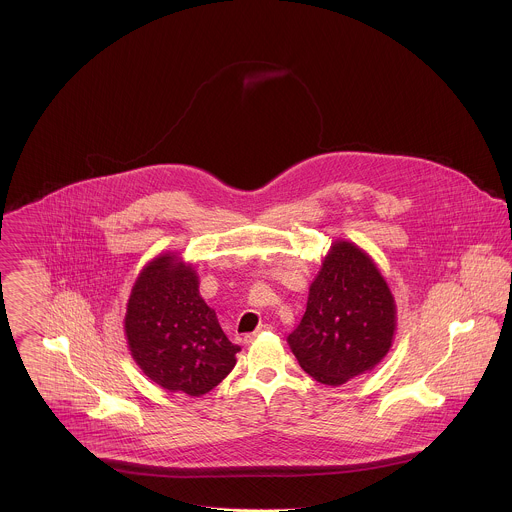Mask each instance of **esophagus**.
<instances>
[{
  "mask_svg": "<svg viewBox=\"0 0 512 512\" xmlns=\"http://www.w3.org/2000/svg\"><path fill=\"white\" fill-rule=\"evenodd\" d=\"M270 326H268V324H261V326H259V328L255 329V331H253V333H247V335H244V343H246V345H251V343H253V341H255V339H257V337H261V335H265V333H268V331H270Z\"/></svg>",
  "mask_w": 512,
  "mask_h": 512,
  "instance_id": "1",
  "label": "esophagus"
}]
</instances>
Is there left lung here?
I'll use <instances>...</instances> for the list:
<instances>
[{"mask_svg":"<svg viewBox=\"0 0 512 512\" xmlns=\"http://www.w3.org/2000/svg\"><path fill=\"white\" fill-rule=\"evenodd\" d=\"M396 301L366 249L331 242L308 287L301 324L287 337L299 366L328 387H341L383 362L394 343Z\"/></svg>","mask_w":512,"mask_h":512,"instance_id":"left-lung-1","label":"left lung"}]
</instances>
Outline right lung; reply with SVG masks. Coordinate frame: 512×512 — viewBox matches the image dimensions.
Segmentation results:
<instances>
[{"mask_svg": "<svg viewBox=\"0 0 512 512\" xmlns=\"http://www.w3.org/2000/svg\"><path fill=\"white\" fill-rule=\"evenodd\" d=\"M123 331L144 375L169 392L202 396L236 366L234 345L200 295L196 266L179 251L150 259L131 287Z\"/></svg>", "mask_w": 512, "mask_h": 512, "instance_id": "obj_1", "label": "right lung"}]
</instances>
